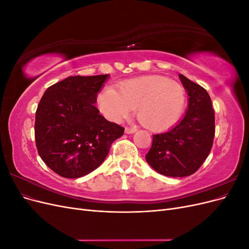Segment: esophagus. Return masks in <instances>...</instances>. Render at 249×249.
Returning <instances> with one entry per match:
<instances>
[{
  "instance_id": "obj_1",
  "label": "esophagus",
  "mask_w": 249,
  "mask_h": 249,
  "mask_svg": "<svg viewBox=\"0 0 249 249\" xmlns=\"http://www.w3.org/2000/svg\"><path fill=\"white\" fill-rule=\"evenodd\" d=\"M135 132H137L136 127H125V130H124L125 134H133Z\"/></svg>"
}]
</instances>
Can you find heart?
I'll use <instances>...</instances> for the list:
<instances>
[{
	"instance_id": "b5f03b06",
	"label": "heart",
	"mask_w": 249,
	"mask_h": 249,
	"mask_svg": "<svg viewBox=\"0 0 249 249\" xmlns=\"http://www.w3.org/2000/svg\"><path fill=\"white\" fill-rule=\"evenodd\" d=\"M186 105L184 87L161 76H145L127 80L118 85V91L106 88L97 95V106L103 115L120 123L136 107L140 123L154 132L175 125Z\"/></svg>"
}]
</instances>
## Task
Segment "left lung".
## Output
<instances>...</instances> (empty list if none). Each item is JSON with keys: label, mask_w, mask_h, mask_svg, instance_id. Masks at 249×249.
I'll return each mask as SVG.
<instances>
[{"label": "left lung", "mask_w": 249, "mask_h": 249, "mask_svg": "<svg viewBox=\"0 0 249 249\" xmlns=\"http://www.w3.org/2000/svg\"><path fill=\"white\" fill-rule=\"evenodd\" d=\"M187 94L185 116L167 132L153 135L146 162L163 176H191L205 162L213 145L215 115L207 90L179 74Z\"/></svg>", "instance_id": "8db88e82"}]
</instances>
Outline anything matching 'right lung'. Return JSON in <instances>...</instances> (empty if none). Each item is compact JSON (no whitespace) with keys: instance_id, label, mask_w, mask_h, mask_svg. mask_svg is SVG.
Returning <instances> with one entry per match:
<instances>
[{"instance_id":"1","label":"right lung","mask_w":249,"mask_h":249,"mask_svg":"<svg viewBox=\"0 0 249 249\" xmlns=\"http://www.w3.org/2000/svg\"><path fill=\"white\" fill-rule=\"evenodd\" d=\"M108 74L69 77L50 86L35 116V142L42 161L67 178L84 177L106 159L124 129L108 122L94 104Z\"/></svg>"}]
</instances>
